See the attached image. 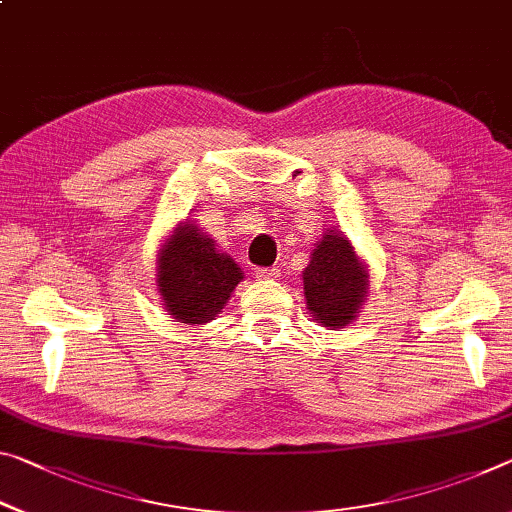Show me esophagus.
I'll use <instances>...</instances> for the list:
<instances>
[{
  "instance_id": "1",
  "label": "esophagus",
  "mask_w": 512,
  "mask_h": 512,
  "mask_svg": "<svg viewBox=\"0 0 512 512\" xmlns=\"http://www.w3.org/2000/svg\"><path fill=\"white\" fill-rule=\"evenodd\" d=\"M255 278H259V280H275L278 278V269H257L255 271Z\"/></svg>"
}]
</instances>
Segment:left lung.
I'll list each match as a JSON object with an SVG mask.
<instances>
[{"mask_svg": "<svg viewBox=\"0 0 512 512\" xmlns=\"http://www.w3.org/2000/svg\"><path fill=\"white\" fill-rule=\"evenodd\" d=\"M367 271L346 237L330 230L316 243L303 273L307 310L321 326H346L358 314L367 294Z\"/></svg>", "mask_w": 512, "mask_h": 512, "instance_id": "left-lung-1", "label": "left lung"}]
</instances>
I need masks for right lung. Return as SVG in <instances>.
Returning a JSON list of instances; mask_svg holds the SVG:
<instances>
[{
    "instance_id": "right-lung-1",
    "label": "right lung",
    "mask_w": 512,
    "mask_h": 512,
    "mask_svg": "<svg viewBox=\"0 0 512 512\" xmlns=\"http://www.w3.org/2000/svg\"><path fill=\"white\" fill-rule=\"evenodd\" d=\"M241 278L239 266L196 225L186 223L161 250L159 294L168 312L189 326L214 319Z\"/></svg>"
}]
</instances>
